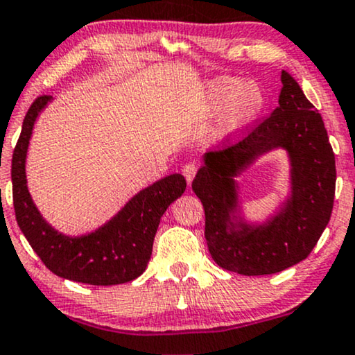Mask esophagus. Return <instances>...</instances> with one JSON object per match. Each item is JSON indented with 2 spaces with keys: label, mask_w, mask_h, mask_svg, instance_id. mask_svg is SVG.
<instances>
[{
  "label": "esophagus",
  "mask_w": 355,
  "mask_h": 355,
  "mask_svg": "<svg viewBox=\"0 0 355 355\" xmlns=\"http://www.w3.org/2000/svg\"><path fill=\"white\" fill-rule=\"evenodd\" d=\"M196 173H198V164H196L194 161H189V163H186L184 166H182V174H184L187 182H192Z\"/></svg>",
  "instance_id": "esophagus-1"
}]
</instances>
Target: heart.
<instances>
[{"label": "heart", "instance_id": "b5f03b06", "mask_svg": "<svg viewBox=\"0 0 355 355\" xmlns=\"http://www.w3.org/2000/svg\"><path fill=\"white\" fill-rule=\"evenodd\" d=\"M263 105V94L253 82L222 77L212 80L204 90L202 112H218V130L230 135L247 126L258 115Z\"/></svg>", "mask_w": 355, "mask_h": 355}]
</instances>
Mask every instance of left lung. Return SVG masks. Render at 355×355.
Masks as SVG:
<instances>
[{
  "instance_id": "1",
  "label": "left lung",
  "mask_w": 355,
  "mask_h": 355,
  "mask_svg": "<svg viewBox=\"0 0 355 355\" xmlns=\"http://www.w3.org/2000/svg\"><path fill=\"white\" fill-rule=\"evenodd\" d=\"M278 107L247 128L240 141L209 151L192 181L205 212V242L214 261L245 277L271 275L304 260L331 218L336 159L319 112L298 82L282 72ZM283 147L292 161V198L263 226L235 225L233 178L263 152Z\"/></svg>"
}]
</instances>
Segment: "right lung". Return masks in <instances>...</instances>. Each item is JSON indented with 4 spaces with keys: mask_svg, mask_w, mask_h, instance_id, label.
Listing matches in <instances>:
<instances>
[{
    "mask_svg": "<svg viewBox=\"0 0 355 355\" xmlns=\"http://www.w3.org/2000/svg\"><path fill=\"white\" fill-rule=\"evenodd\" d=\"M51 95H41L29 107L12 153V204L17 225L42 263L57 277L72 282L108 286L138 278L151 258L161 217L182 192L186 179L171 174L139 191L123 209L89 235L67 237L44 220L26 186V153L34 121Z\"/></svg>",
    "mask_w": 355,
    "mask_h": 355,
    "instance_id": "1",
    "label": "right lung"
}]
</instances>
